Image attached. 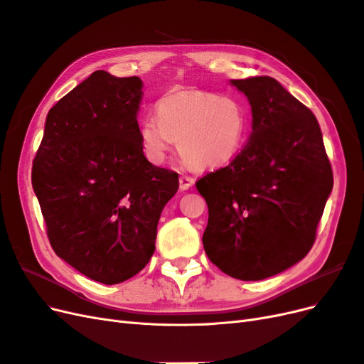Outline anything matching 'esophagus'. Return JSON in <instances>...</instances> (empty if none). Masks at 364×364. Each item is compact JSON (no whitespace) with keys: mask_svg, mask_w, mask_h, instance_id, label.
<instances>
[{"mask_svg":"<svg viewBox=\"0 0 364 364\" xmlns=\"http://www.w3.org/2000/svg\"><path fill=\"white\" fill-rule=\"evenodd\" d=\"M193 178L192 177H189V175H181L180 177V189L181 191H187V189H191V187L193 186Z\"/></svg>","mask_w":364,"mask_h":364,"instance_id":"obj_1","label":"esophagus"}]
</instances>
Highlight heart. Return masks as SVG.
<instances>
[{"label":"heart","mask_w":364,"mask_h":364,"mask_svg":"<svg viewBox=\"0 0 364 364\" xmlns=\"http://www.w3.org/2000/svg\"><path fill=\"white\" fill-rule=\"evenodd\" d=\"M156 116H146L139 124L140 144L154 165H163L177 142L191 166L218 169L236 159L248 140V107L236 97L180 90L156 102Z\"/></svg>","instance_id":"obj_1"}]
</instances>
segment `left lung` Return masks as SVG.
I'll use <instances>...</instances> for the list:
<instances>
[{
	"label": "left lung",
	"instance_id": "left-lung-1",
	"mask_svg": "<svg viewBox=\"0 0 364 364\" xmlns=\"http://www.w3.org/2000/svg\"><path fill=\"white\" fill-rule=\"evenodd\" d=\"M230 83L250 101L252 133L228 166L196 181L208 207L203 243L222 272L259 281L309 254L333 171L316 116L275 78Z\"/></svg>",
	"mask_w": 364,
	"mask_h": 364
}]
</instances>
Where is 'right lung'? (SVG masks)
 <instances>
[{"label":"right lung","mask_w":364,"mask_h":364,"mask_svg":"<svg viewBox=\"0 0 364 364\" xmlns=\"http://www.w3.org/2000/svg\"><path fill=\"white\" fill-rule=\"evenodd\" d=\"M139 77L95 71L48 112L31 184L54 252L102 284L148 264L178 173L146 160Z\"/></svg>","instance_id":"add662e5"}]
</instances>
